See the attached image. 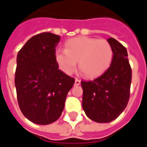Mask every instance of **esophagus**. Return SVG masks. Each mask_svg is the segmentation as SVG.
<instances>
[{
    "label": "esophagus",
    "mask_w": 147,
    "mask_h": 147,
    "mask_svg": "<svg viewBox=\"0 0 147 147\" xmlns=\"http://www.w3.org/2000/svg\"><path fill=\"white\" fill-rule=\"evenodd\" d=\"M81 85V80L78 78H75V85Z\"/></svg>",
    "instance_id": "obj_1"
}]
</instances>
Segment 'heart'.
Wrapping results in <instances>:
<instances>
[{
	"mask_svg": "<svg viewBox=\"0 0 147 147\" xmlns=\"http://www.w3.org/2000/svg\"><path fill=\"white\" fill-rule=\"evenodd\" d=\"M113 55L112 45L106 39L82 36L69 39L65 49H57L55 59L66 74L74 71L78 61L79 69L83 74L88 78H94L109 68Z\"/></svg>",
	"mask_w": 147,
	"mask_h": 147,
	"instance_id": "b5f03b06",
	"label": "heart"
}]
</instances>
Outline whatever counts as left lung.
Instances as JSON below:
<instances>
[{
	"instance_id": "left-lung-1",
	"label": "left lung",
	"mask_w": 147,
	"mask_h": 147,
	"mask_svg": "<svg viewBox=\"0 0 147 147\" xmlns=\"http://www.w3.org/2000/svg\"><path fill=\"white\" fill-rule=\"evenodd\" d=\"M113 48L109 68L92 81H82V107L90 119L109 123L121 114L128 103L131 68L127 49L115 38L108 39Z\"/></svg>"
}]
</instances>
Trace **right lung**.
Segmentation results:
<instances>
[{"mask_svg":"<svg viewBox=\"0 0 147 147\" xmlns=\"http://www.w3.org/2000/svg\"><path fill=\"white\" fill-rule=\"evenodd\" d=\"M59 35L43 32L33 36L18 52L15 86L20 109L26 118L47 125L62 115L74 78L59 69L55 47Z\"/></svg>","mask_w":147,"mask_h":147,"instance_id":"1","label":"right lung"}]
</instances>
